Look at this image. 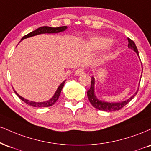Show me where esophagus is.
<instances>
[{
    "mask_svg": "<svg viewBox=\"0 0 151 151\" xmlns=\"http://www.w3.org/2000/svg\"><path fill=\"white\" fill-rule=\"evenodd\" d=\"M83 73H84V70H83V69H82V68L77 69V70H76V72H75L76 75H77V76H80V75H81V74H83Z\"/></svg>",
    "mask_w": 151,
    "mask_h": 151,
    "instance_id": "34e87169",
    "label": "esophagus"
}]
</instances>
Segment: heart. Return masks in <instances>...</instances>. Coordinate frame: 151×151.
Returning a JSON list of instances; mask_svg holds the SVG:
<instances>
[{
  "instance_id": "b5f03b06",
  "label": "heart",
  "mask_w": 151,
  "mask_h": 151,
  "mask_svg": "<svg viewBox=\"0 0 151 151\" xmlns=\"http://www.w3.org/2000/svg\"><path fill=\"white\" fill-rule=\"evenodd\" d=\"M110 41L108 39L103 37H96L91 39L89 42V46L92 49H101L104 48L108 44Z\"/></svg>"
}]
</instances>
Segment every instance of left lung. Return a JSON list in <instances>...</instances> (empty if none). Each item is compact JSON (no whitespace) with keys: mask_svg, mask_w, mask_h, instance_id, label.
I'll list each match as a JSON object with an SVG mask.
<instances>
[{"mask_svg":"<svg viewBox=\"0 0 151 151\" xmlns=\"http://www.w3.org/2000/svg\"><path fill=\"white\" fill-rule=\"evenodd\" d=\"M128 48L134 50L137 53V55L139 58V51H138V49L136 46L135 43L132 41V39H129L128 38ZM142 65V64H141ZM143 71V68H142ZM94 85H95V79L93 77H91V87L87 91V96H88V99L89 100L91 104L94 108L99 110H103V111H107V112H112L115 111V110H119L121 108H122L124 105H126L128 103H129L133 98L137 94V92H136L135 94L129 98L127 101H122V102H119V103H109V102H105L103 101H101L99 100L96 98V96L94 93ZM139 90V89H138Z\"/></svg>","mask_w":151,"mask_h":151,"instance_id":"left-lung-1","label":"left lung"}]
</instances>
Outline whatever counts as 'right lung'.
<instances>
[{"mask_svg": "<svg viewBox=\"0 0 151 151\" xmlns=\"http://www.w3.org/2000/svg\"><path fill=\"white\" fill-rule=\"evenodd\" d=\"M68 28L67 26H63V27H41L38 28L37 29L33 31V32H30L29 34H27L24 36H23L21 40H23L24 39H27V38L29 37H32V36L38 35V34H55V33H59V32H63L65 31L66 29ZM65 80L63 81V83L60 85L59 87L58 88L57 91H56L55 93L54 94V96L50 99L49 101H47L46 102H34V101H30L29 100H27L24 98L22 97L18 94L14 90V93H16L18 97L22 101H23L24 102L27 104H28L29 105H31L32 107H36V108H45V107H49V106H52V105H54L56 101H58V99H59V96L60 95L61 91L63 89V86H64Z\"/></svg>", "mask_w": 151, "mask_h": 151, "instance_id": "1", "label": "right lung"}]
</instances>
